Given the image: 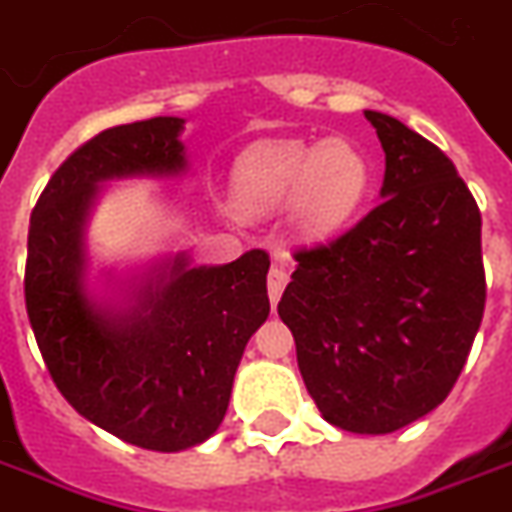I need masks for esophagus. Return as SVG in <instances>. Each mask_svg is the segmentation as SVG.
Segmentation results:
<instances>
[{
    "label": "esophagus",
    "instance_id": "obj_1",
    "mask_svg": "<svg viewBox=\"0 0 512 512\" xmlns=\"http://www.w3.org/2000/svg\"><path fill=\"white\" fill-rule=\"evenodd\" d=\"M285 283H288V272H285L283 267H277V264H275V267L269 269V283H267L269 301H272V304H277V301H280Z\"/></svg>",
    "mask_w": 512,
    "mask_h": 512
}]
</instances>
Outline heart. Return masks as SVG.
Masks as SVG:
<instances>
[{"instance_id": "1", "label": "heart", "mask_w": 512, "mask_h": 512, "mask_svg": "<svg viewBox=\"0 0 512 512\" xmlns=\"http://www.w3.org/2000/svg\"><path fill=\"white\" fill-rule=\"evenodd\" d=\"M374 186V162L347 136L259 141L232 168V200L240 216L261 219L288 205L299 243H328L363 211Z\"/></svg>"}]
</instances>
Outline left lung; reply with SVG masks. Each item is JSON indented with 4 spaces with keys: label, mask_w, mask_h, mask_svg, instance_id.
<instances>
[{
    "label": "left lung",
    "mask_w": 512,
    "mask_h": 512,
    "mask_svg": "<svg viewBox=\"0 0 512 512\" xmlns=\"http://www.w3.org/2000/svg\"><path fill=\"white\" fill-rule=\"evenodd\" d=\"M382 202L334 243L296 253L277 315L334 427L395 433L441 406L481 328V211L454 162L382 112Z\"/></svg>",
    "instance_id": "left-lung-1"
}]
</instances>
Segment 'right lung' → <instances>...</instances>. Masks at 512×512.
Listing matches in <instances>:
<instances>
[{"mask_svg": "<svg viewBox=\"0 0 512 512\" xmlns=\"http://www.w3.org/2000/svg\"><path fill=\"white\" fill-rule=\"evenodd\" d=\"M181 117L117 125L79 146L31 211L26 310L61 395L120 441L184 451L219 430L245 344L269 315V256L194 264L165 253L93 272L87 227L122 178L189 173Z\"/></svg>", "mask_w": 512, "mask_h": 512, "instance_id": "1", "label": "right lung"}]
</instances>
